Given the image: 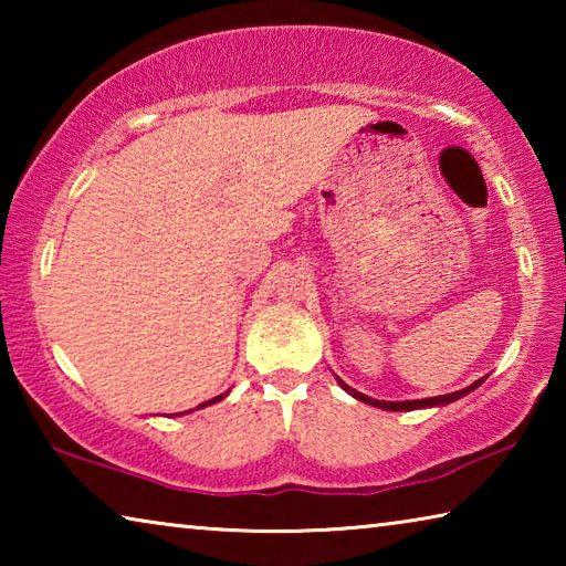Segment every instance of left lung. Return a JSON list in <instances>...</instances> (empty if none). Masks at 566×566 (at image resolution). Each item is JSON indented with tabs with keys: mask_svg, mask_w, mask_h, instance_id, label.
I'll return each instance as SVG.
<instances>
[{
	"mask_svg": "<svg viewBox=\"0 0 566 566\" xmlns=\"http://www.w3.org/2000/svg\"><path fill=\"white\" fill-rule=\"evenodd\" d=\"M337 381H339V387H342L344 391H349V395H352L354 399L364 401V405H371V407H379V409H387V411H411V409H427V407H444V405H452V401L462 399L464 395H469V391L482 385L484 377L476 379L474 385H469V387L459 389V391H452V395H439V397H429V399H407V401H381V399H371V397H367V395H361V391L352 389L349 385H344L342 379H337Z\"/></svg>",
	"mask_w": 566,
	"mask_h": 566,
	"instance_id": "1",
	"label": "left lung"
}]
</instances>
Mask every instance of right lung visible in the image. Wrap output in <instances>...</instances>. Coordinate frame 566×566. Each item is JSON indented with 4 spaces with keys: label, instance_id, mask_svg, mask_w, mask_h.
I'll return each mask as SVG.
<instances>
[{
    "label": "right lung",
    "instance_id": "add662e5",
    "mask_svg": "<svg viewBox=\"0 0 566 566\" xmlns=\"http://www.w3.org/2000/svg\"><path fill=\"white\" fill-rule=\"evenodd\" d=\"M229 395V391H224V395H219V397H214V399H209V401H205V405H199L197 409H202V407H209V405H214V401H222L224 397ZM181 415H185V411H181Z\"/></svg>",
    "mask_w": 566,
    "mask_h": 566
}]
</instances>
